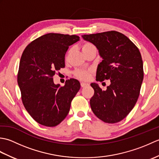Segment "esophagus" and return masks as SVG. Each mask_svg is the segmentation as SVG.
Wrapping results in <instances>:
<instances>
[{"mask_svg":"<svg viewBox=\"0 0 159 159\" xmlns=\"http://www.w3.org/2000/svg\"><path fill=\"white\" fill-rule=\"evenodd\" d=\"M80 85H81L82 87H85L86 86L88 85V83H83V82H81L80 83Z\"/></svg>","mask_w":159,"mask_h":159,"instance_id":"obj_1","label":"esophagus"}]
</instances>
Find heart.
I'll use <instances>...</instances> for the list:
<instances>
[{"label":"heart","instance_id":"heart-1","mask_svg":"<svg viewBox=\"0 0 159 159\" xmlns=\"http://www.w3.org/2000/svg\"><path fill=\"white\" fill-rule=\"evenodd\" d=\"M93 49L97 50L96 47L94 46L93 43H90V42H85L82 45V50H83L84 54H85L87 52H89V51H90V50H93ZM71 51H72V50L70 49L69 51L67 52V57L70 55ZM90 73H91V70H85L78 69V70L74 71V74L76 78H78V79H79L80 80H86L89 78Z\"/></svg>","mask_w":159,"mask_h":159}]
</instances>
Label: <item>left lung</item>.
I'll list each match as a JSON object with an SVG mask.
<instances>
[{
	"instance_id": "1",
	"label": "left lung",
	"mask_w": 159,
	"mask_h": 159,
	"mask_svg": "<svg viewBox=\"0 0 159 159\" xmlns=\"http://www.w3.org/2000/svg\"><path fill=\"white\" fill-rule=\"evenodd\" d=\"M82 37L96 46L103 59L98 66L96 80L111 81L105 91L96 83L91 84L94 89L92 110L104 122H119L129 114L139 96L143 79L141 53L126 35L116 31Z\"/></svg>"
}]
</instances>
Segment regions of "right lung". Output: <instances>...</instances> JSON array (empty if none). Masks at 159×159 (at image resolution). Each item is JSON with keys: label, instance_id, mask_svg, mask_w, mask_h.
<instances>
[{"label": "right lung", "instance_id": "1", "mask_svg": "<svg viewBox=\"0 0 159 159\" xmlns=\"http://www.w3.org/2000/svg\"><path fill=\"white\" fill-rule=\"evenodd\" d=\"M79 36L48 33L26 47L20 59L18 84L24 107L43 126L59 124L68 114L71 102L80 89L78 80L70 79L60 87L53 81L57 71L65 67V55Z\"/></svg>", "mask_w": 159, "mask_h": 159}]
</instances>
